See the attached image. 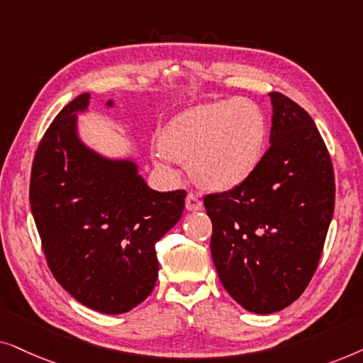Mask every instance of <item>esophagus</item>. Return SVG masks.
Instances as JSON below:
<instances>
[{
	"instance_id": "34e87169",
	"label": "esophagus",
	"mask_w": 363,
	"mask_h": 363,
	"mask_svg": "<svg viewBox=\"0 0 363 363\" xmlns=\"http://www.w3.org/2000/svg\"><path fill=\"white\" fill-rule=\"evenodd\" d=\"M186 209L187 211H199L202 209V201L201 197L197 194H192V192H189L186 197Z\"/></svg>"
}]
</instances>
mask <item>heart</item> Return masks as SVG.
<instances>
[{
  "label": "heart",
  "mask_w": 363,
  "mask_h": 363,
  "mask_svg": "<svg viewBox=\"0 0 363 363\" xmlns=\"http://www.w3.org/2000/svg\"><path fill=\"white\" fill-rule=\"evenodd\" d=\"M265 119L249 99L196 106L164 129L161 159L189 161L191 176L207 189L227 191L244 182L262 157Z\"/></svg>",
  "instance_id": "1"
}]
</instances>
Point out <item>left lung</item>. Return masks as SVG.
<instances>
[{"mask_svg": "<svg viewBox=\"0 0 363 363\" xmlns=\"http://www.w3.org/2000/svg\"><path fill=\"white\" fill-rule=\"evenodd\" d=\"M270 146L254 172L204 197L211 254L229 296L245 311L272 313L306 291L320 260L335 206L330 154L308 113L282 93Z\"/></svg>", "mask_w": 363, "mask_h": 363, "instance_id": "8db88e82", "label": "left lung"}]
</instances>
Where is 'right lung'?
Returning a JSON list of instances; mask_svg holds the SVG:
<instances>
[{"instance_id":"right-lung-1","label":"right lung","mask_w":363,"mask_h":363,"mask_svg":"<svg viewBox=\"0 0 363 363\" xmlns=\"http://www.w3.org/2000/svg\"><path fill=\"white\" fill-rule=\"evenodd\" d=\"M79 94L35 152L30 204L48 267L77 302L104 313L139 306L156 286V244L181 219L186 191L147 187L129 161H108L76 136Z\"/></svg>"}]
</instances>
